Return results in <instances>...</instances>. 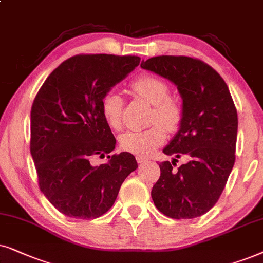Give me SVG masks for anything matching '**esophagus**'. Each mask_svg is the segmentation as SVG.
<instances>
[{"label": "esophagus", "instance_id": "obj_1", "mask_svg": "<svg viewBox=\"0 0 263 263\" xmlns=\"http://www.w3.org/2000/svg\"><path fill=\"white\" fill-rule=\"evenodd\" d=\"M136 160H137L138 163H144V162H146V161H148V159H146L145 156H142V155L136 156Z\"/></svg>", "mask_w": 263, "mask_h": 263}]
</instances>
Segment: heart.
Wrapping results in <instances>:
<instances>
[{
    "mask_svg": "<svg viewBox=\"0 0 263 263\" xmlns=\"http://www.w3.org/2000/svg\"><path fill=\"white\" fill-rule=\"evenodd\" d=\"M129 89L136 96L153 104L152 122L155 124L141 131L134 129L125 132L119 138V143L125 152L149 155L164 142L167 137L166 128L170 131L178 128L183 118V109L177 100L168 97L170 87L167 84L155 76L138 77L129 85ZM122 109L124 102L119 93L110 91L104 95L101 103V111L110 128H121Z\"/></svg>",
    "mask_w": 263,
    "mask_h": 263,
    "instance_id": "obj_1",
    "label": "heart"
}]
</instances>
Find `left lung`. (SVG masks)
<instances>
[{"instance_id":"obj_1","label":"left lung","mask_w":263,"mask_h":263,"mask_svg":"<svg viewBox=\"0 0 263 263\" xmlns=\"http://www.w3.org/2000/svg\"><path fill=\"white\" fill-rule=\"evenodd\" d=\"M141 67L176 84L183 100L179 131L163 149L176 159L159 164L154 204L168 218H197L218 202L236 160L238 117L230 90L214 68L189 56H155ZM181 155L189 161L174 168Z\"/></svg>"}]
</instances>
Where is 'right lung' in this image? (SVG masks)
<instances>
[{"instance_id":"obj_1","label":"right lung","mask_w":263,"mask_h":263,"mask_svg":"<svg viewBox=\"0 0 263 263\" xmlns=\"http://www.w3.org/2000/svg\"><path fill=\"white\" fill-rule=\"evenodd\" d=\"M141 62L138 56L76 55L50 73L31 108L30 150L38 184L68 218L96 219L114 204L126 177L138 167L129 153L107 156L115 141L101 103Z\"/></svg>"}]
</instances>
